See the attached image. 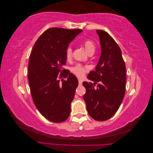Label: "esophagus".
Instances as JSON below:
<instances>
[{
  "instance_id": "esophagus-1",
  "label": "esophagus",
  "mask_w": 153,
  "mask_h": 153,
  "mask_svg": "<svg viewBox=\"0 0 153 153\" xmlns=\"http://www.w3.org/2000/svg\"><path fill=\"white\" fill-rule=\"evenodd\" d=\"M79 85H82V80L80 79H79Z\"/></svg>"
}]
</instances>
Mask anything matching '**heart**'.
<instances>
[{"instance_id":"heart-1","label":"heart","mask_w":153,"mask_h":153,"mask_svg":"<svg viewBox=\"0 0 153 153\" xmlns=\"http://www.w3.org/2000/svg\"><path fill=\"white\" fill-rule=\"evenodd\" d=\"M83 45L85 46L86 51L88 52V53H94L96 49V45L94 42H92L90 39H86L83 43ZM73 56V49L71 47H68L66 50V58L67 60H70L72 58ZM88 70V68L86 66H83L81 64H77L75 66L71 67V72L75 74L76 76L79 77H82L84 76L86 71Z\"/></svg>"}]
</instances>
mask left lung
Instances as JSON below:
<instances>
[{"mask_svg":"<svg viewBox=\"0 0 153 153\" xmlns=\"http://www.w3.org/2000/svg\"><path fill=\"white\" fill-rule=\"evenodd\" d=\"M96 32L100 37L101 55L95 71L87 76L94 82L82 83L86 88L83 98L90 116L95 120L105 121L116 113L124 98L126 64L120 48L108 33L99 30Z\"/></svg>","mask_w":153,"mask_h":153,"instance_id":"1","label":"left lung"}]
</instances>
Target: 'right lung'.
Returning <instances> with one entry per match:
<instances>
[{"mask_svg":"<svg viewBox=\"0 0 153 153\" xmlns=\"http://www.w3.org/2000/svg\"><path fill=\"white\" fill-rule=\"evenodd\" d=\"M82 32L49 28L37 39L30 55L28 80L33 103L40 114L52 122H63L70 116L79 82L63 66L66 64L68 44ZM63 72L68 80L61 83L58 74Z\"/></svg>","mask_w":153,"mask_h":153,"instance_id":"obj_1","label":"right lung"}]
</instances>
